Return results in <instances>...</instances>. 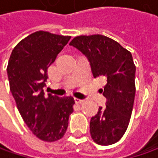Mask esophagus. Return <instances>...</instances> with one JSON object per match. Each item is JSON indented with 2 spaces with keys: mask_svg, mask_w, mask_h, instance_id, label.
Masks as SVG:
<instances>
[{
  "mask_svg": "<svg viewBox=\"0 0 158 158\" xmlns=\"http://www.w3.org/2000/svg\"><path fill=\"white\" fill-rule=\"evenodd\" d=\"M83 101H84V100H82V99H79V98H75V103H76V104H82Z\"/></svg>",
  "mask_w": 158,
  "mask_h": 158,
  "instance_id": "34e87169",
  "label": "esophagus"
}]
</instances>
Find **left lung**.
I'll use <instances>...</instances> for the list:
<instances>
[{"label": "left lung", "instance_id": "left-lung-1", "mask_svg": "<svg viewBox=\"0 0 158 158\" xmlns=\"http://www.w3.org/2000/svg\"><path fill=\"white\" fill-rule=\"evenodd\" d=\"M69 45L87 57L94 78L106 79L101 89L106 107H99L90 119L91 138L103 146L116 143L128 127L135 101V65L132 54L115 40L99 34L78 36Z\"/></svg>", "mask_w": 158, "mask_h": 158}]
</instances>
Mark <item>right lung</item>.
I'll list each match as a JSON object with an SVG mask.
<instances>
[{
  "mask_svg": "<svg viewBox=\"0 0 158 158\" xmlns=\"http://www.w3.org/2000/svg\"><path fill=\"white\" fill-rule=\"evenodd\" d=\"M39 31L21 40L9 57L7 67L10 91L30 130L47 143L61 139L73 112L74 98L45 96L47 69L70 40Z\"/></svg>",
  "mask_w": 158,
  "mask_h": 158,
  "instance_id": "1",
  "label": "right lung"
}]
</instances>
